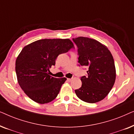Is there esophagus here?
<instances>
[{
	"mask_svg": "<svg viewBox=\"0 0 134 134\" xmlns=\"http://www.w3.org/2000/svg\"><path fill=\"white\" fill-rule=\"evenodd\" d=\"M67 80L68 82H71L72 80V79H67Z\"/></svg>",
	"mask_w": 134,
	"mask_h": 134,
	"instance_id": "obj_1",
	"label": "esophagus"
}]
</instances>
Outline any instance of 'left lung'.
Masks as SVG:
<instances>
[{"label": "left lung", "mask_w": 134, "mask_h": 134, "mask_svg": "<svg viewBox=\"0 0 134 134\" xmlns=\"http://www.w3.org/2000/svg\"><path fill=\"white\" fill-rule=\"evenodd\" d=\"M78 48L79 63L88 68L82 77V87L75 90L80 99L96 103L104 99L112 88L116 79L115 62L111 52L103 44L87 37L72 38Z\"/></svg>", "instance_id": "obj_1"}]
</instances>
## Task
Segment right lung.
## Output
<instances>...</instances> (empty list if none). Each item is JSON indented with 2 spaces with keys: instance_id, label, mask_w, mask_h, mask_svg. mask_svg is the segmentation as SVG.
Masks as SVG:
<instances>
[{
  "instance_id": "right-lung-1",
  "label": "right lung",
  "mask_w": 134,
  "mask_h": 134,
  "mask_svg": "<svg viewBox=\"0 0 134 134\" xmlns=\"http://www.w3.org/2000/svg\"><path fill=\"white\" fill-rule=\"evenodd\" d=\"M74 48L69 39L40 40L25 46L16 60L18 82L24 93L34 101L46 104L57 96L66 78L49 75L60 54Z\"/></svg>"
}]
</instances>
